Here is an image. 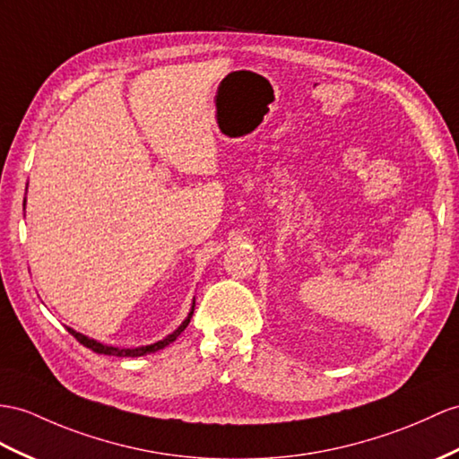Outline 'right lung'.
<instances>
[{
	"label": "right lung",
	"mask_w": 459,
	"mask_h": 459,
	"mask_svg": "<svg viewBox=\"0 0 459 459\" xmlns=\"http://www.w3.org/2000/svg\"><path fill=\"white\" fill-rule=\"evenodd\" d=\"M193 311H195V301H193V309H191V314H188V317L181 323V325H178V329H175L171 334H167V337L163 339V341H158V342H153V344H148V346H140V349H117V346H107V344H103V342H97L95 339H89V337H85V334H82V333H77V331H74V329H68L74 337L80 341L83 346H87V349H91L93 352H97V354H110V356H130V359H136V356H143V354H150V352H155V351H161V349H165L167 344H171L178 334H181L185 329H186V325L188 323H191V317H193Z\"/></svg>",
	"instance_id": "right-lung-1"
}]
</instances>
